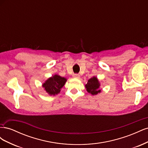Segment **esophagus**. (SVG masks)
<instances>
[{"instance_id": "34e87169", "label": "esophagus", "mask_w": 148, "mask_h": 148, "mask_svg": "<svg viewBox=\"0 0 148 148\" xmlns=\"http://www.w3.org/2000/svg\"><path fill=\"white\" fill-rule=\"evenodd\" d=\"M73 77L74 78H79L80 77V75L79 74H77V73H75L73 75Z\"/></svg>"}]
</instances>
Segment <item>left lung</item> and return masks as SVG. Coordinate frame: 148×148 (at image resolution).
Instances as JSON below:
<instances>
[{
    "mask_svg": "<svg viewBox=\"0 0 148 148\" xmlns=\"http://www.w3.org/2000/svg\"><path fill=\"white\" fill-rule=\"evenodd\" d=\"M100 84L99 81L96 77H94L89 79L87 84L85 85L86 90L88 92L91 93L92 95H96L97 93L101 92V89H99Z\"/></svg>",
    "mask_w": 148,
    "mask_h": 148,
    "instance_id": "1",
    "label": "left lung"
}]
</instances>
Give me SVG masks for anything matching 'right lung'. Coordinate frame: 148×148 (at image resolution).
Returning a JSON list of instances; mask_svg holds the SVG:
<instances>
[{"label": "right lung", "mask_w": 148, "mask_h": 148, "mask_svg": "<svg viewBox=\"0 0 148 148\" xmlns=\"http://www.w3.org/2000/svg\"><path fill=\"white\" fill-rule=\"evenodd\" d=\"M66 81V78L55 75L46 81L42 84V87L49 95L54 96L60 92V89L64 86Z\"/></svg>", "instance_id": "right-lung-1"}]
</instances>
